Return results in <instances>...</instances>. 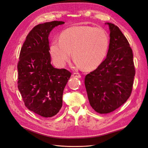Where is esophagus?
Wrapping results in <instances>:
<instances>
[{
  "instance_id": "obj_1",
  "label": "esophagus",
  "mask_w": 148,
  "mask_h": 148,
  "mask_svg": "<svg viewBox=\"0 0 148 148\" xmlns=\"http://www.w3.org/2000/svg\"><path fill=\"white\" fill-rule=\"evenodd\" d=\"M73 77H77V78H80L81 75L79 73H74L73 74Z\"/></svg>"
}]
</instances>
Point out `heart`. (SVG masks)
<instances>
[{
    "label": "heart",
    "mask_w": 148,
    "mask_h": 148,
    "mask_svg": "<svg viewBox=\"0 0 148 148\" xmlns=\"http://www.w3.org/2000/svg\"><path fill=\"white\" fill-rule=\"evenodd\" d=\"M109 36L102 28L88 26H73L61 33L60 40L54 39L50 45V53L55 63L64 66L72 51L75 67L88 70L97 68L106 55Z\"/></svg>",
    "instance_id": "heart-1"
}]
</instances>
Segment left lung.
Listing matches in <instances>:
<instances>
[{"instance_id": "obj_1", "label": "left lung", "mask_w": 148, "mask_h": 148, "mask_svg": "<svg viewBox=\"0 0 148 148\" xmlns=\"http://www.w3.org/2000/svg\"><path fill=\"white\" fill-rule=\"evenodd\" d=\"M107 24L110 42L106 58L85 77L90 106L99 114L111 112L127 101L135 75L133 51L127 38L117 26Z\"/></svg>"}]
</instances>
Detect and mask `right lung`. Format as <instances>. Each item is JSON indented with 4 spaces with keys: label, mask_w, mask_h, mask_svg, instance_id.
<instances>
[{
    "label": "right lung",
    "mask_w": 148,
    "mask_h": 148,
    "mask_svg": "<svg viewBox=\"0 0 148 148\" xmlns=\"http://www.w3.org/2000/svg\"><path fill=\"white\" fill-rule=\"evenodd\" d=\"M63 21L39 24L23 43L18 63V88L26 107L38 115L51 117L63 104V90L71 73L51 64L49 36Z\"/></svg>",
    "instance_id": "add662e5"
}]
</instances>
